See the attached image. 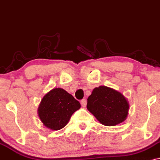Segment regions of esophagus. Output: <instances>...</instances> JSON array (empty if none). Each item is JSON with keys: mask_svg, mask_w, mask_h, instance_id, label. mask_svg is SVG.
<instances>
[{"mask_svg": "<svg viewBox=\"0 0 160 160\" xmlns=\"http://www.w3.org/2000/svg\"><path fill=\"white\" fill-rule=\"evenodd\" d=\"M81 105H82V106L84 108V107H86L87 106V100H86L85 99H83L81 100Z\"/></svg>", "mask_w": 160, "mask_h": 160, "instance_id": "esophagus-1", "label": "esophagus"}]
</instances>
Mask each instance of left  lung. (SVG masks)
Returning a JSON list of instances; mask_svg holds the SVG:
<instances>
[{"label": "left lung", "mask_w": 160, "mask_h": 160, "mask_svg": "<svg viewBox=\"0 0 160 160\" xmlns=\"http://www.w3.org/2000/svg\"><path fill=\"white\" fill-rule=\"evenodd\" d=\"M129 108V102L124 96L106 86L95 88L88 98V110L102 124L108 127L124 121Z\"/></svg>", "instance_id": "8db88e82"}]
</instances>
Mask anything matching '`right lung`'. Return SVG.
Masks as SVG:
<instances>
[{"mask_svg":"<svg viewBox=\"0 0 160 160\" xmlns=\"http://www.w3.org/2000/svg\"><path fill=\"white\" fill-rule=\"evenodd\" d=\"M81 105L62 88H54L43 97L38 108V115L43 125L59 130L67 124L72 114Z\"/></svg>","mask_w":160,"mask_h":160,"instance_id":"obj_1","label":"right lung"}]
</instances>
